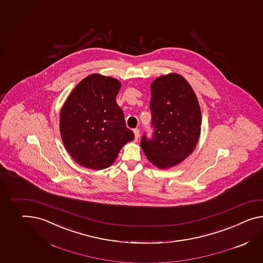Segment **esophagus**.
I'll return each instance as SVG.
<instances>
[{
	"label": "esophagus",
	"instance_id": "34e87169",
	"mask_svg": "<svg viewBox=\"0 0 263 263\" xmlns=\"http://www.w3.org/2000/svg\"><path fill=\"white\" fill-rule=\"evenodd\" d=\"M134 133H135V140L137 141V140H138V138H139V135H140V132H139V129H138V128H135V129H134Z\"/></svg>",
	"mask_w": 263,
	"mask_h": 263
}]
</instances>
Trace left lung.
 <instances>
[{
    "label": "left lung",
    "instance_id": "obj_1",
    "mask_svg": "<svg viewBox=\"0 0 263 263\" xmlns=\"http://www.w3.org/2000/svg\"><path fill=\"white\" fill-rule=\"evenodd\" d=\"M151 91L155 130L152 139L143 135L140 146L157 168H172L195 149L201 130V110L194 89L177 73L156 78Z\"/></svg>",
    "mask_w": 263,
    "mask_h": 263
}]
</instances>
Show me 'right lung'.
Listing matches in <instances>:
<instances>
[{"label": "right lung", "instance_id": "right-lung-1", "mask_svg": "<svg viewBox=\"0 0 263 263\" xmlns=\"http://www.w3.org/2000/svg\"><path fill=\"white\" fill-rule=\"evenodd\" d=\"M117 79L90 74L68 95L61 109V137L68 154L83 167H109L122 147L135 139L116 103Z\"/></svg>", "mask_w": 263, "mask_h": 263}]
</instances>
